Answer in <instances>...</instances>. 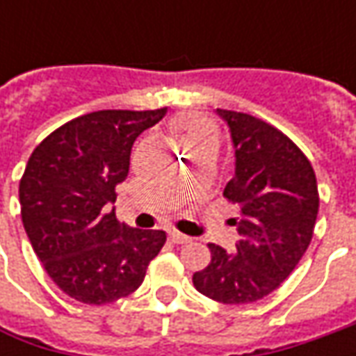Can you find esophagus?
<instances>
[{
    "mask_svg": "<svg viewBox=\"0 0 356 356\" xmlns=\"http://www.w3.org/2000/svg\"><path fill=\"white\" fill-rule=\"evenodd\" d=\"M168 238H170L172 243H186V241H190V238H188L186 234H180V232H176V229H172L170 234H168Z\"/></svg>",
    "mask_w": 356,
    "mask_h": 356,
    "instance_id": "1",
    "label": "esophagus"
}]
</instances>
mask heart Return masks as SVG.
I'll return each instance as SVG.
<instances>
[{
	"instance_id": "b5f03b06",
	"label": "heart",
	"mask_w": 356,
	"mask_h": 356,
	"mask_svg": "<svg viewBox=\"0 0 356 356\" xmlns=\"http://www.w3.org/2000/svg\"><path fill=\"white\" fill-rule=\"evenodd\" d=\"M174 129L182 136L184 143H190V140H194L198 136L216 132L212 122L208 118L200 117V115H184V117L176 118L174 120Z\"/></svg>"
}]
</instances>
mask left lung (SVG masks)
Returning a JSON list of instances; mask_svg holds the SVG:
<instances>
[{"instance_id":"1","label":"left lung","mask_w":356,"mask_h":356,"mask_svg":"<svg viewBox=\"0 0 356 356\" xmlns=\"http://www.w3.org/2000/svg\"><path fill=\"white\" fill-rule=\"evenodd\" d=\"M229 127L236 174L224 196L238 204L234 253L210 243L212 259L194 287L218 303L264 299L289 277L307 252L319 212L317 178L307 156L281 130L245 113L218 108Z\"/></svg>"}]
</instances>
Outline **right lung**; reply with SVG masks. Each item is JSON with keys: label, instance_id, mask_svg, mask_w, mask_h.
Listing matches in <instances>:
<instances>
[{"label": "right lung", "instance_id": "add662e5", "mask_svg": "<svg viewBox=\"0 0 356 356\" xmlns=\"http://www.w3.org/2000/svg\"><path fill=\"white\" fill-rule=\"evenodd\" d=\"M164 115L89 113L53 130L27 160L23 227L49 277L81 303L104 305L136 291L166 241L162 229L120 224L111 208L129 176L132 144Z\"/></svg>", "mask_w": 356, "mask_h": 356}]
</instances>
